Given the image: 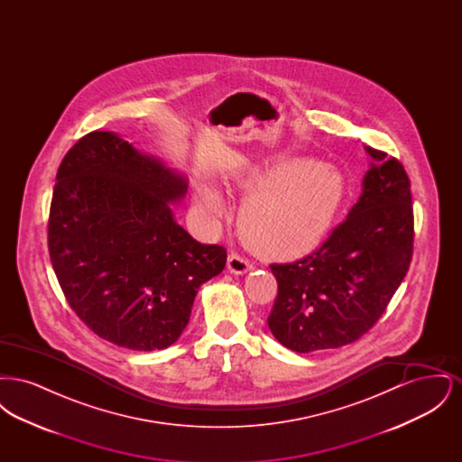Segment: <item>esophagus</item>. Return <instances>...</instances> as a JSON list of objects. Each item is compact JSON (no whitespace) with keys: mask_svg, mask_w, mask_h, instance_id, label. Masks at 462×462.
Listing matches in <instances>:
<instances>
[{"mask_svg":"<svg viewBox=\"0 0 462 462\" xmlns=\"http://www.w3.org/2000/svg\"><path fill=\"white\" fill-rule=\"evenodd\" d=\"M226 266H228V270H230L232 273H237V275H241V273L249 272L253 264L249 263V260H247V258H244V256H241L239 253H234V251H232V253L228 254V262H226Z\"/></svg>","mask_w":462,"mask_h":462,"instance_id":"1","label":"esophagus"}]
</instances>
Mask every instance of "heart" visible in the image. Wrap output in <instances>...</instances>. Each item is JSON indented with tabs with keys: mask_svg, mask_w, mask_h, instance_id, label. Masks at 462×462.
Masks as SVG:
<instances>
[{
	"mask_svg": "<svg viewBox=\"0 0 462 462\" xmlns=\"http://www.w3.org/2000/svg\"><path fill=\"white\" fill-rule=\"evenodd\" d=\"M239 187L247 196L237 220L242 241L270 258H296L315 249L348 189L337 166L287 155L251 168ZM196 206L211 218L223 213V200L213 189L199 190Z\"/></svg>",
	"mask_w": 462,
	"mask_h": 462,
	"instance_id": "b5f03b06",
	"label": "heart"
}]
</instances>
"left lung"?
<instances>
[{"mask_svg":"<svg viewBox=\"0 0 462 462\" xmlns=\"http://www.w3.org/2000/svg\"><path fill=\"white\" fill-rule=\"evenodd\" d=\"M365 149L374 162L346 220L305 258L270 264L279 292L268 328L292 352L360 339L384 313L412 260L411 180L398 159Z\"/></svg>","mask_w":462,"mask_h":462,"instance_id":"1","label":"left lung"}]
</instances>
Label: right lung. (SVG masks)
<instances>
[{
  "instance_id": "add662e5",
  "label": "right lung",
  "mask_w": 462,
  "mask_h": 462,
  "mask_svg": "<svg viewBox=\"0 0 462 462\" xmlns=\"http://www.w3.org/2000/svg\"><path fill=\"white\" fill-rule=\"evenodd\" d=\"M187 180L116 133L91 132L62 159L48 251L69 307L102 339L162 350L187 328L200 284L226 249L200 244L170 209Z\"/></svg>"
}]
</instances>
